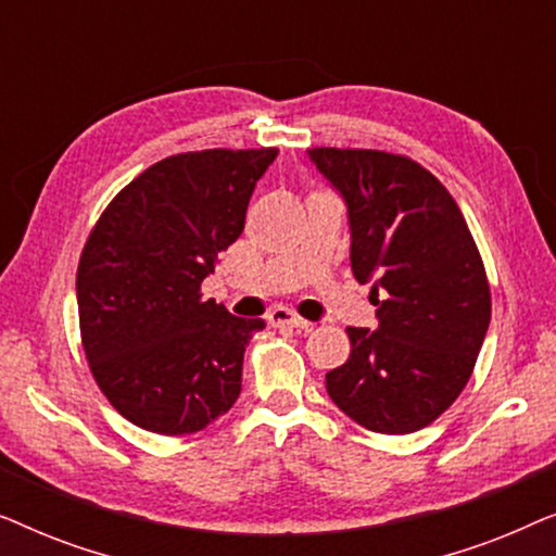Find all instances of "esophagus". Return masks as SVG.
<instances>
[{"mask_svg": "<svg viewBox=\"0 0 556 556\" xmlns=\"http://www.w3.org/2000/svg\"><path fill=\"white\" fill-rule=\"evenodd\" d=\"M268 324L270 326H291V329H311V321L301 318L291 308H273L268 314Z\"/></svg>", "mask_w": 556, "mask_h": 556, "instance_id": "34e87169", "label": "esophagus"}]
</instances>
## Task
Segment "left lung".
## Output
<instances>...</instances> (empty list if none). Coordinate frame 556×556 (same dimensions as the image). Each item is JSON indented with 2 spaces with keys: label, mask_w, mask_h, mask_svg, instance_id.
<instances>
[{
  "label": "left lung",
  "mask_w": 556,
  "mask_h": 556,
  "mask_svg": "<svg viewBox=\"0 0 556 556\" xmlns=\"http://www.w3.org/2000/svg\"><path fill=\"white\" fill-rule=\"evenodd\" d=\"M339 189L352 227V270L375 280V331L349 326L352 354L326 392L362 428H428L473 375L491 321V288L466 217L438 177L375 149H308Z\"/></svg>",
  "instance_id": "left-lung-1"
}]
</instances>
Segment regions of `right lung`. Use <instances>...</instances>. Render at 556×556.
<instances>
[{"instance_id": "1", "label": "right lung", "mask_w": 556, "mask_h": 556, "mask_svg": "<svg viewBox=\"0 0 556 556\" xmlns=\"http://www.w3.org/2000/svg\"><path fill=\"white\" fill-rule=\"evenodd\" d=\"M276 149L166 156L113 197L80 253V339L96 384L128 422L159 435L204 430L240 397L242 354L263 318L202 299L240 238Z\"/></svg>"}]
</instances>
